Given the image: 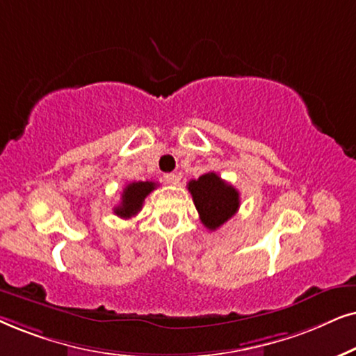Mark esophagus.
I'll return each mask as SVG.
<instances>
[{"label": "esophagus", "mask_w": 356, "mask_h": 356, "mask_svg": "<svg viewBox=\"0 0 356 356\" xmlns=\"http://www.w3.org/2000/svg\"><path fill=\"white\" fill-rule=\"evenodd\" d=\"M164 182L165 184H169V186H175V184L179 182V177H177V174H174V172H169V174H164Z\"/></svg>", "instance_id": "1"}]
</instances>
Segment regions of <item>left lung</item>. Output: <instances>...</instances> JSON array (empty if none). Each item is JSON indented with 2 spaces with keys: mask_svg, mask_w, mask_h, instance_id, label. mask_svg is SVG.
Returning a JSON list of instances; mask_svg holds the SVG:
<instances>
[{
  "mask_svg": "<svg viewBox=\"0 0 356 356\" xmlns=\"http://www.w3.org/2000/svg\"><path fill=\"white\" fill-rule=\"evenodd\" d=\"M187 188L192 193L200 221L210 231L225 225L239 210V192L216 172L200 175L188 182Z\"/></svg>",
  "mask_w": 356,
  "mask_h": 356,
  "instance_id": "8db88e82",
  "label": "left lung"
}]
</instances>
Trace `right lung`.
Segmentation results:
<instances>
[{
    "label": "right lung",
    "instance_id": "right-lung-1",
    "mask_svg": "<svg viewBox=\"0 0 356 356\" xmlns=\"http://www.w3.org/2000/svg\"><path fill=\"white\" fill-rule=\"evenodd\" d=\"M156 187H158V184L149 181L129 184V186L123 188L122 200L115 208H113V213H115L117 216L125 218V220L127 218L135 216L136 213L141 210V207H143L145 198L148 197Z\"/></svg>",
    "mask_w": 356,
    "mask_h": 356
}]
</instances>
